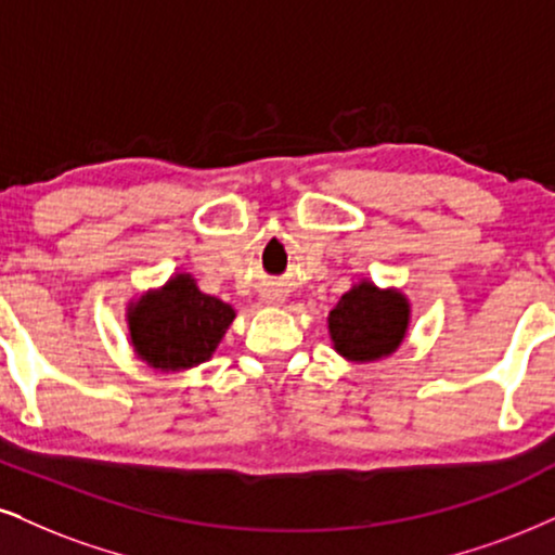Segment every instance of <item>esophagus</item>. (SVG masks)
I'll return each mask as SVG.
<instances>
[{"label":"esophagus","instance_id":"esophagus-1","mask_svg":"<svg viewBox=\"0 0 555 555\" xmlns=\"http://www.w3.org/2000/svg\"><path fill=\"white\" fill-rule=\"evenodd\" d=\"M264 304L280 306V304H283V296H278V293H267V296H264Z\"/></svg>","mask_w":555,"mask_h":555}]
</instances>
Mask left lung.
<instances>
[{
  "label": "left lung",
  "mask_w": 555,
  "mask_h": 555,
  "mask_svg": "<svg viewBox=\"0 0 555 555\" xmlns=\"http://www.w3.org/2000/svg\"><path fill=\"white\" fill-rule=\"evenodd\" d=\"M412 324V304L401 288H378L358 278L326 317L334 352L347 362H375L399 350Z\"/></svg>",
  "instance_id": "obj_1"
}]
</instances>
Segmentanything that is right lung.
<instances>
[{
  "label": "right lung",
  "instance_id": "obj_1",
  "mask_svg": "<svg viewBox=\"0 0 555 555\" xmlns=\"http://www.w3.org/2000/svg\"><path fill=\"white\" fill-rule=\"evenodd\" d=\"M234 319V306L203 293L190 272H175L162 288L143 291L126 309L135 358L159 373L208 362Z\"/></svg>",
  "mask_w": 555,
  "mask_h": 555
}]
</instances>
